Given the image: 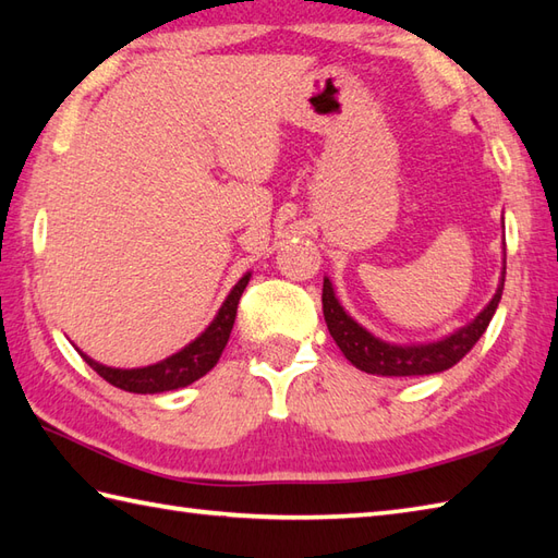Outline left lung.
<instances>
[{
    "instance_id": "obj_1",
    "label": "left lung",
    "mask_w": 558,
    "mask_h": 558,
    "mask_svg": "<svg viewBox=\"0 0 558 558\" xmlns=\"http://www.w3.org/2000/svg\"><path fill=\"white\" fill-rule=\"evenodd\" d=\"M504 280H506V268L501 270L499 288H496L492 302L484 306V310L472 318L470 324L458 328L456 333L434 342H422V345H396V342H386L381 338H376L374 333H369V330L354 322V318L340 306L333 292V282L324 278L322 302H324L326 326L330 330V336H333L336 345L340 348V352L345 354L357 369L366 374H376V376L438 374V372L450 369V366L458 364L472 348H475V342L482 338L484 330H487L496 306L501 302Z\"/></svg>"
}]
</instances>
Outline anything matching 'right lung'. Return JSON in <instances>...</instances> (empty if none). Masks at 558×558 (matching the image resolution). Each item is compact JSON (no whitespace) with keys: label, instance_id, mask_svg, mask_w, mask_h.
Instances as JSON below:
<instances>
[{"label":"right lung","instance_id":"obj_1","mask_svg":"<svg viewBox=\"0 0 558 558\" xmlns=\"http://www.w3.org/2000/svg\"><path fill=\"white\" fill-rule=\"evenodd\" d=\"M248 278H252V272H246V276L240 278V282L230 290L216 318H213L204 333L189 342L180 352L170 354L168 360L150 366H138V369H114V366H105L78 350L81 357L86 360L90 364V369H96L105 381L122 390H129V393H162V390H174L194 384L218 364L225 345H228L236 316V304H240L242 292L248 286Z\"/></svg>","mask_w":558,"mask_h":558}]
</instances>
